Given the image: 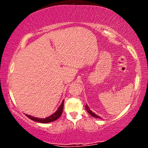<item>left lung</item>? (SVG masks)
Wrapping results in <instances>:
<instances>
[{
  "label": "left lung",
  "mask_w": 148,
  "mask_h": 148,
  "mask_svg": "<svg viewBox=\"0 0 148 148\" xmlns=\"http://www.w3.org/2000/svg\"><path fill=\"white\" fill-rule=\"evenodd\" d=\"M86 111H88V113H89L90 115H91L92 116V117H94V118H99V116H98V115H97L95 114V113H93L92 111H91L90 110L89 107L88 106V105H87V104L86 105Z\"/></svg>",
  "instance_id": "8db88e82"
}]
</instances>
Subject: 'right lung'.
<instances>
[{
	"label": "right lung",
	"instance_id": "right-lung-1",
	"mask_svg": "<svg viewBox=\"0 0 148 148\" xmlns=\"http://www.w3.org/2000/svg\"><path fill=\"white\" fill-rule=\"evenodd\" d=\"M63 105H64V100L62 101V103L60 106H59L58 109L53 114L51 115V116L48 117L47 118H35V117L30 116L29 115H25L28 118H30V120H34V121L38 122V123H51V122H53L55 121L56 120L58 119L60 117V115H62V111H63Z\"/></svg>",
	"mask_w": 148,
	"mask_h": 148
}]
</instances>
